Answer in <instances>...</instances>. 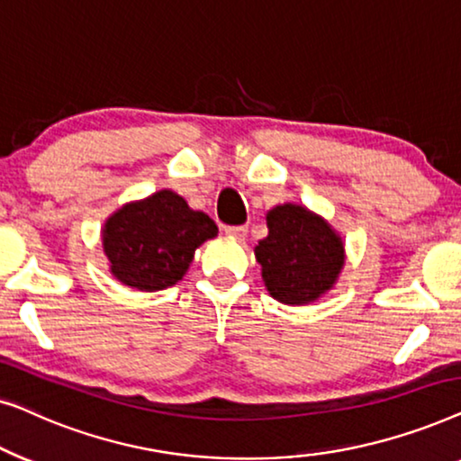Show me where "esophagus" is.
Returning <instances> with one entry per match:
<instances>
[{
    "mask_svg": "<svg viewBox=\"0 0 461 461\" xmlns=\"http://www.w3.org/2000/svg\"><path fill=\"white\" fill-rule=\"evenodd\" d=\"M224 232L229 237H235V239H243L248 235V226H224Z\"/></svg>",
    "mask_w": 461,
    "mask_h": 461,
    "instance_id": "34e87169",
    "label": "esophagus"
}]
</instances>
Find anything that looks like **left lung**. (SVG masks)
<instances>
[{
    "label": "left lung",
    "mask_w": 461,
    "mask_h": 461,
    "mask_svg": "<svg viewBox=\"0 0 461 461\" xmlns=\"http://www.w3.org/2000/svg\"><path fill=\"white\" fill-rule=\"evenodd\" d=\"M268 237L256 245L267 289L283 304H308L325 294L344 267L331 226L300 205L268 212Z\"/></svg>",
    "instance_id": "obj_1"
}]
</instances>
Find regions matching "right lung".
<instances>
[{
    "mask_svg": "<svg viewBox=\"0 0 461 461\" xmlns=\"http://www.w3.org/2000/svg\"><path fill=\"white\" fill-rule=\"evenodd\" d=\"M218 226L172 191L130 203L106 220L103 243L111 273L123 285L159 292L185 276L194 249L216 237Z\"/></svg>",
    "mask_w": 461,
    "mask_h": 461,
    "instance_id": "obj_1",
    "label": "right lung"
}]
</instances>
